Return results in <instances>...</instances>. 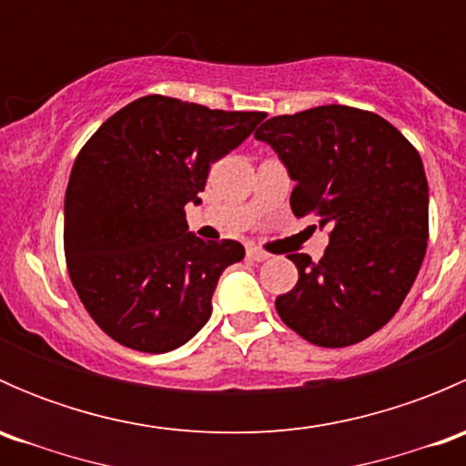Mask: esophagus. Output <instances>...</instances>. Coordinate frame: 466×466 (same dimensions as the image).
Returning <instances> with one entry per match:
<instances>
[{"instance_id": "1", "label": "esophagus", "mask_w": 466, "mask_h": 466, "mask_svg": "<svg viewBox=\"0 0 466 466\" xmlns=\"http://www.w3.org/2000/svg\"><path fill=\"white\" fill-rule=\"evenodd\" d=\"M268 257H270V255H268V252L259 250V248H255V246L248 248V259H250V261H257V263H259V261H266Z\"/></svg>"}]
</instances>
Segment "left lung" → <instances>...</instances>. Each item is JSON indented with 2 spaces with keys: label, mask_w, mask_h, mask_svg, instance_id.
I'll return each instance as SVG.
<instances>
[{
  "label": "left lung",
  "mask_w": 466,
  "mask_h": 466,
  "mask_svg": "<svg viewBox=\"0 0 466 466\" xmlns=\"http://www.w3.org/2000/svg\"><path fill=\"white\" fill-rule=\"evenodd\" d=\"M255 137L295 180L293 214L331 229L320 261L289 255L299 279L275 299L277 313L313 345L365 340L399 311L424 261L429 182L420 153L383 116L350 106L272 116Z\"/></svg>",
  "instance_id": "1"
}]
</instances>
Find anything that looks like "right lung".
Instances as JSON below:
<instances>
[{
  "instance_id": "obj_1",
  "label": "right lung",
  "mask_w": 466,
  "mask_h": 466,
  "mask_svg": "<svg viewBox=\"0 0 466 466\" xmlns=\"http://www.w3.org/2000/svg\"><path fill=\"white\" fill-rule=\"evenodd\" d=\"M263 116L150 94L83 146L65 194V257L83 307L112 340L164 354L209 320L220 272L246 250L189 232L185 205L200 203L211 164Z\"/></svg>"
}]
</instances>
